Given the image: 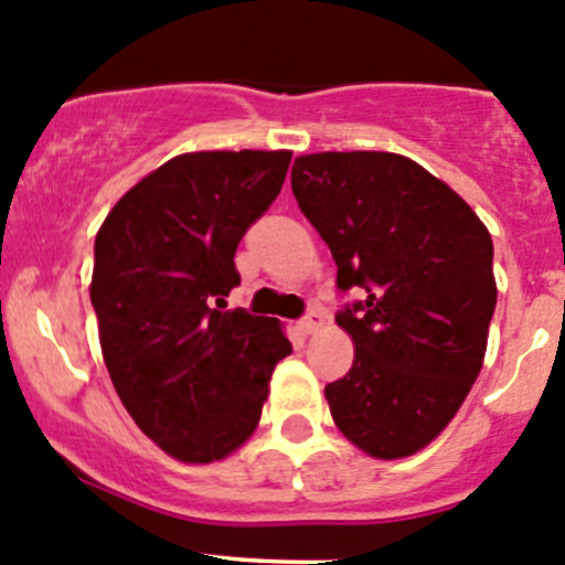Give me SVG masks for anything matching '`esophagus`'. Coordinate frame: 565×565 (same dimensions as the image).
Instances as JSON below:
<instances>
[{
  "label": "esophagus",
  "instance_id": "esophagus-1",
  "mask_svg": "<svg viewBox=\"0 0 565 565\" xmlns=\"http://www.w3.org/2000/svg\"><path fill=\"white\" fill-rule=\"evenodd\" d=\"M324 319H328V317H324V311H319V308H313V311H308L306 317L300 319L298 328H300L302 335H311V332H317L319 328H322Z\"/></svg>",
  "mask_w": 565,
  "mask_h": 565
}]
</instances>
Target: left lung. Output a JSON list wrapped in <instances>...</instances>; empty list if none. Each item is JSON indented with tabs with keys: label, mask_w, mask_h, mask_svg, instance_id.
Segmentation results:
<instances>
[{
	"label": "left lung",
	"mask_w": 565,
	"mask_h": 565,
	"mask_svg": "<svg viewBox=\"0 0 565 565\" xmlns=\"http://www.w3.org/2000/svg\"><path fill=\"white\" fill-rule=\"evenodd\" d=\"M292 192L330 246L338 289H362L335 313L354 362L324 387L332 419L371 457L419 452L482 371L492 237L460 194L401 153L298 157Z\"/></svg>",
	"instance_id": "1"
}]
</instances>
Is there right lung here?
<instances>
[{"label":"right lung","instance_id":"add662e5","mask_svg":"<svg viewBox=\"0 0 565 565\" xmlns=\"http://www.w3.org/2000/svg\"><path fill=\"white\" fill-rule=\"evenodd\" d=\"M292 151L181 153L135 183L94 241L92 306L129 417L181 462L235 452L292 343L227 308L235 248L281 192Z\"/></svg>","mask_w":565,"mask_h":565}]
</instances>
